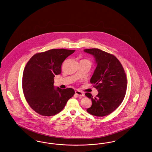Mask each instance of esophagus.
Here are the masks:
<instances>
[{
    "mask_svg": "<svg viewBox=\"0 0 152 152\" xmlns=\"http://www.w3.org/2000/svg\"><path fill=\"white\" fill-rule=\"evenodd\" d=\"M75 94L79 96V97H84L85 96V94L82 91H75Z\"/></svg>",
    "mask_w": 152,
    "mask_h": 152,
    "instance_id": "34e87169",
    "label": "esophagus"
}]
</instances>
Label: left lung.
Instances as JSON below:
<instances>
[{
	"label": "left lung",
	"instance_id": "obj_1",
	"mask_svg": "<svg viewBox=\"0 0 152 152\" xmlns=\"http://www.w3.org/2000/svg\"><path fill=\"white\" fill-rule=\"evenodd\" d=\"M85 53L94 56L97 67L91 79L98 93L93 98L90 93L85 96L91 98V107L86 110L96 116L107 115L115 110L125 97L127 81L121 62L114 55L98 49H85Z\"/></svg>",
	"mask_w": 152,
	"mask_h": 152
}]
</instances>
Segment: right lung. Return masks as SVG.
I'll return each mask as SVG.
<instances>
[{
	"instance_id": "obj_1",
	"label": "right lung",
	"mask_w": 152,
	"mask_h": 152,
	"mask_svg": "<svg viewBox=\"0 0 152 152\" xmlns=\"http://www.w3.org/2000/svg\"><path fill=\"white\" fill-rule=\"evenodd\" d=\"M75 50L55 49L34 55L27 63L23 75V90L29 106L45 116L57 114L72 97V88L55 89L54 77L61 73L63 62Z\"/></svg>"
}]
</instances>
